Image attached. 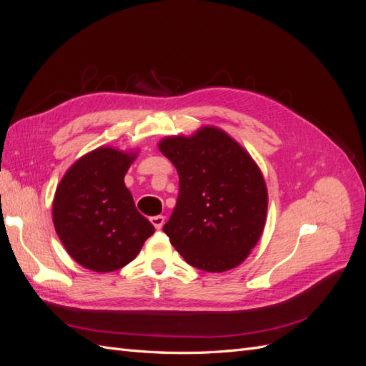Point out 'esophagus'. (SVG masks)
<instances>
[{
	"mask_svg": "<svg viewBox=\"0 0 366 366\" xmlns=\"http://www.w3.org/2000/svg\"><path fill=\"white\" fill-rule=\"evenodd\" d=\"M151 223H152V226H154V227L160 230V229L163 227V224H164V217H163V215L151 217Z\"/></svg>",
	"mask_w": 366,
	"mask_h": 366,
	"instance_id": "esophagus-1",
	"label": "esophagus"
}]
</instances>
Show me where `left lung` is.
<instances>
[{
	"label": "left lung",
	"instance_id": "8db88e82",
	"mask_svg": "<svg viewBox=\"0 0 366 366\" xmlns=\"http://www.w3.org/2000/svg\"><path fill=\"white\" fill-rule=\"evenodd\" d=\"M159 149L180 179L177 204L163 226L171 244L200 270L237 267L257 246L267 217V186L258 164L217 127L164 137Z\"/></svg>",
	"mask_w": 366,
	"mask_h": 366
}]
</instances>
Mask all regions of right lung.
<instances>
[{
	"label": "right lung",
	"mask_w": 366,
	"mask_h": 366,
	"mask_svg": "<svg viewBox=\"0 0 366 366\" xmlns=\"http://www.w3.org/2000/svg\"><path fill=\"white\" fill-rule=\"evenodd\" d=\"M137 152L96 148L77 159L53 198V224L70 257L107 273L134 259L154 226L136 209L125 174Z\"/></svg>",
	"instance_id": "add662e5"
}]
</instances>
